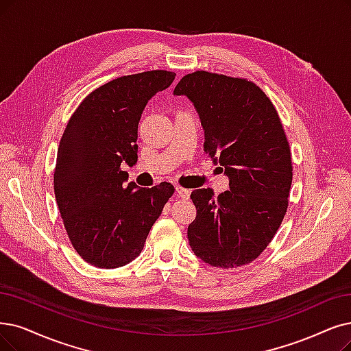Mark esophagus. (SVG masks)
<instances>
[{
    "label": "esophagus",
    "instance_id": "1",
    "mask_svg": "<svg viewBox=\"0 0 351 351\" xmlns=\"http://www.w3.org/2000/svg\"><path fill=\"white\" fill-rule=\"evenodd\" d=\"M176 193H177V197H180V199L187 200V199L190 197V190H187V189H184V187H181V186H177V187H176Z\"/></svg>",
    "mask_w": 351,
    "mask_h": 351
}]
</instances>
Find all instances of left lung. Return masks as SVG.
<instances>
[{
  "mask_svg": "<svg viewBox=\"0 0 351 351\" xmlns=\"http://www.w3.org/2000/svg\"><path fill=\"white\" fill-rule=\"evenodd\" d=\"M174 95H186L197 109L204 151L223 165L230 187L217 197L212 189L191 193L197 216L189 243L215 268L245 266L268 247L288 208L292 160L281 118L243 77L197 70L178 82Z\"/></svg>",
  "mask_w": 351,
  "mask_h": 351,
  "instance_id": "obj_1",
  "label": "left lung"
}]
</instances>
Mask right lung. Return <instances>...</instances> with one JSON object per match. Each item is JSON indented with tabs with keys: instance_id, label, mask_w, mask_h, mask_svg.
I'll use <instances>...</instances> for the list:
<instances>
[{
	"instance_id": "right-lung-1",
	"label": "right lung",
	"mask_w": 351,
	"mask_h": 351,
	"mask_svg": "<svg viewBox=\"0 0 351 351\" xmlns=\"http://www.w3.org/2000/svg\"><path fill=\"white\" fill-rule=\"evenodd\" d=\"M176 77L168 70L121 76L96 88L70 117L54 168V195L69 241L96 268L114 269L143 252L174 194L170 183L128 186L122 164L138 160V123L151 97Z\"/></svg>"
}]
</instances>
